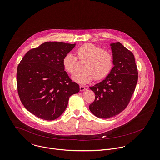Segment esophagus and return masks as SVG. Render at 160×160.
Returning <instances> with one entry per match:
<instances>
[{
  "mask_svg": "<svg viewBox=\"0 0 160 160\" xmlns=\"http://www.w3.org/2000/svg\"><path fill=\"white\" fill-rule=\"evenodd\" d=\"M85 90H86V88H85V86H83V85H80V90L81 92H83V91Z\"/></svg>",
  "mask_w": 160,
  "mask_h": 160,
  "instance_id": "1",
  "label": "esophagus"
}]
</instances>
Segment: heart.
I'll return each mask as SVG.
<instances>
[{"instance_id":"1","label":"heart","mask_w":160,"mask_h":160,"mask_svg":"<svg viewBox=\"0 0 160 160\" xmlns=\"http://www.w3.org/2000/svg\"><path fill=\"white\" fill-rule=\"evenodd\" d=\"M76 56L68 53L63 58L62 64L65 70L73 73L77 70V58L85 61L83 65L84 70L74 73L72 78L80 84H86L94 78L100 80L106 78L111 72L114 66L112 53L93 44L87 43L80 46L75 52Z\"/></svg>"}]
</instances>
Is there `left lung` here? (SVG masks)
<instances>
[{"label":"left lung","mask_w":160,"mask_h":160,"mask_svg":"<svg viewBox=\"0 0 160 160\" xmlns=\"http://www.w3.org/2000/svg\"><path fill=\"white\" fill-rule=\"evenodd\" d=\"M114 67L102 82L90 87L95 99L90 106L96 117L108 119L121 113L128 106L138 80V70L133 53L121 43L110 44Z\"/></svg>","instance_id":"obj_1"}]
</instances>
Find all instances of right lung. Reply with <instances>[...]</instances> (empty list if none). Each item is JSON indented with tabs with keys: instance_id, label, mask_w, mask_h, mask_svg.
I'll return each mask as SVG.
<instances>
[{
	"instance_id": "add662e5",
	"label": "right lung",
	"mask_w": 160,
	"mask_h": 160,
	"mask_svg": "<svg viewBox=\"0 0 160 160\" xmlns=\"http://www.w3.org/2000/svg\"><path fill=\"white\" fill-rule=\"evenodd\" d=\"M75 44L46 42L28 51L17 67L18 93L25 108L47 121L59 118L69 97L80 91L64 71L62 60Z\"/></svg>"
}]
</instances>
